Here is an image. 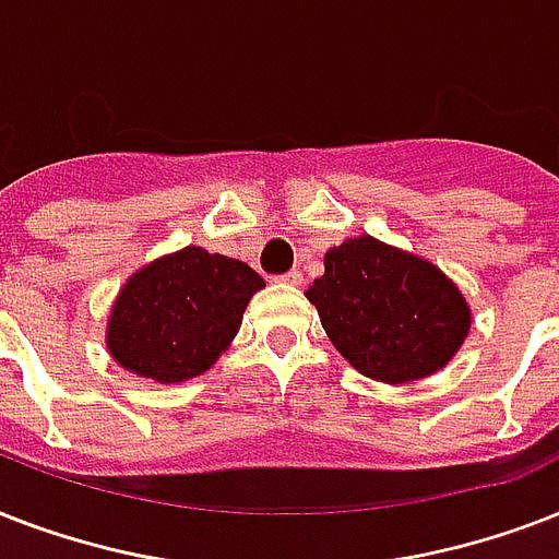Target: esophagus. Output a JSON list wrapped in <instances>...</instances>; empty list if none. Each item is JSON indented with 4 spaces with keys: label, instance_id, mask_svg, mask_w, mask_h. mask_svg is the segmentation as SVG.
<instances>
[{
    "label": "esophagus",
    "instance_id": "1",
    "mask_svg": "<svg viewBox=\"0 0 559 559\" xmlns=\"http://www.w3.org/2000/svg\"><path fill=\"white\" fill-rule=\"evenodd\" d=\"M281 284H289V287H298L301 281H305V275H301V270H289L284 272V275H278Z\"/></svg>",
    "mask_w": 559,
    "mask_h": 559
}]
</instances>
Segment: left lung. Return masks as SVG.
<instances>
[{"label": "left lung", "instance_id": "obj_1", "mask_svg": "<svg viewBox=\"0 0 559 559\" xmlns=\"http://www.w3.org/2000/svg\"><path fill=\"white\" fill-rule=\"evenodd\" d=\"M307 298L336 350L371 380H420L447 366L469 331L467 301L438 266L373 237L324 254Z\"/></svg>", "mask_w": 559, "mask_h": 559}]
</instances>
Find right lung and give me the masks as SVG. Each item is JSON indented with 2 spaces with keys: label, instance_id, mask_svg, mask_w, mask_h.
<instances>
[{
  "label": "right lung",
  "instance_id": "right-lung-1",
  "mask_svg": "<svg viewBox=\"0 0 559 559\" xmlns=\"http://www.w3.org/2000/svg\"><path fill=\"white\" fill-rule=\"evenodd\" d=\"M263 278L243 261L200 246L168 254L127 281L109 316L118 366L156 382H182L214 366L243 322Z\"/></svg>",
  "mask_w": 559,
  "mask_h": 559
}]
</instances>
